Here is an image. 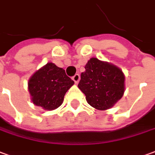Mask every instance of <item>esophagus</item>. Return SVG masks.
<instances>
[{"label":"esophagus","mask_w":155,"mask_h":155,"mask_svg":"<svg viewBox=\"0 0 155 155\" xmlns=\"http://www.w3.org/2000/svg\"><path fill=\"white\" fill-rule=\"evenodd\" d=\"M72 79H73V81H74L75 83H78L79 81H80V79H81V76H80V74H75L74 76L72 77Z\"/></svg>","instance_id":"esophagus-1"}]
</instances>
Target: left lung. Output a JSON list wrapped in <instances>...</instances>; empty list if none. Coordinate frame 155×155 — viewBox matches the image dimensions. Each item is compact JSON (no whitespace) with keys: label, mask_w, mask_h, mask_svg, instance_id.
Here are the masks:
<instances>
[{"label":"left lung","mask_w":155,"mask_h":155,"mask_svg":"<svg viewBox=\"0 0 155 155\" xmlns=\"http://www.w3.org/2000/svg\"><path fill=\"white\" fill-rule=\"evenodd\" d=\"M82 72L78 87L86 101L98 110H107L120 100L124 93V74L113 64L91 58Z\"/></svg>","instance_id":"left-lung-1"}]
</instances>
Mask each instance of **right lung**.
<instances>
[{"mask_svg":"<svg viewBox=\"0 0 155 155\" xmlns=\"http://www.w3.org/2000/svg\"><path fill=\"white\" fill-rule=\"evenodd\" d=\"M73 85L65 70L48 63L30 78L28 91L33 103L50 111L63 103L65 93Z\"/></svg>","mask_w":155,"mask_h":155,"instance_id":"obj_1","label":"right lung"}]
</instances>
